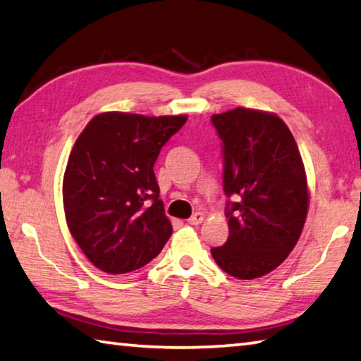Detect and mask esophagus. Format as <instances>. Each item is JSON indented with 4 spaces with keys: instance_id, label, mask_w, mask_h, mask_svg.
I'll use <instances>...</instances> for the list:
<instances>
[{
    "instance_id": "34e87169",
    "label": "esophagus",
    "mask_w": 361,
    "mask_h": 361,
    "mask_svg": "<svg viewBox=\"0 0 361 361\" xmlns=\"http://www.w3.org/2000/svg\"><path fill=\"white\" fill-rule=\"evenodd\" d=\"M202 221H204V213H200V212H195L194 215L188 219V223L192 224V226L200 224Z\"/></svg>"
}]
</instances>
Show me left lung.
<instances>
[{
  "instance_id": "1",
  "label": "left lung",
  "mask_w": 361,
  "mask_h": 361,
  "mask_svg": "<svg viewBox=\"0 0 361 361\" xmlns=\"http://www.w3.org/2000/svg\"><path fill=\"white\" fill-rule=\"evenodd\" d=\"M223 142V189L229 237L212 248L226 274L242 280L282 264L301 235L309 209L307 180L291 132L276 114L235 108L213 114Z\"/></svg>"
}]
</instances>
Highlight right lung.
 I'll return each instance as SVG.
<instances>
[{"mask_svg":"<svg viewBox=\"0 0 361 361\" xmlns=\"http://www.w3.org/2000/svg\"><path fill=\"white\" fill-rule=\"evenodd\" d=\"M186 119L109 111L78 137L63 176V207L71 235L95 267L133 272L170 239L152 169Z\"/></svg>","mask_w":361,"mask_h":361,"instance_id":"add662e5","label":"right lung"}]
</instances>
